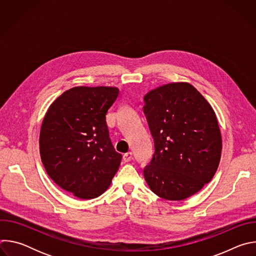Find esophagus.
I'll return each mask as SVG.
<instances>
[{"label": "esophagus", "instance_id": "esophagus-1", "mask_svg": "<svg viewBox=\"0 0 256 256\" xmlns=\"http://www.w3.org/2000/svg\"><path fill=\"white\" fill-rule=\"evenodd\" d=\"M132 159V152H128L124 155V162H130Z\"/></svg>", "mask_w": 256, "mask_h": 256}]
</instances>
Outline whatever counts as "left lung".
<instances>
[{
  "label": "left lung",
  "instance_id": "8db88e82",
  "mask_svg": "<svg viewBox=\"0 0 256 256\" xmlns=\"http://www.w3.org/2000/svg\"><path fill=\"white\" fill-rule=\"evenodd\" d=\"M142 110L155 153L144 176L167 200H184L212 179L221 160L222 136L206 99L190 83H168L144 96Z\"/></svg>",
  "mask_w": 256,
  "mask_h": 256
}]
</instances>
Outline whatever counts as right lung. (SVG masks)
Segmentation results:
<instances>
[{
  "instance_id": "obj_1",
  "label": "right lung",
  "mask_w": 256,
  "mask_h": 256,
  "mask_svg": "<svg viewBox=\"0 0 256 256\" xmlns=\"http://www.w3.org/2000/svg\"><path fill=\"white\" fill-rule=\"evenodd\" d=\"M118 93V87H72L54 99L44 118L42 162L54 184L78 198L101 196L120 165L106 124Z\"/></svg>"
}]
</instances>
